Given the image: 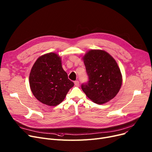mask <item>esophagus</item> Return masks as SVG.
<instances>
[{"label":"esophagus","instance_id":"esophagus-1","mask_svg":"<svg viewBox=\"0 0 152 152\" xmlns=\"http://www.w3.org/2000/svg\"><path fill=\"white\" fill-rule=\"evenodd\" d=\"M75 85L76 86H78L80 85V83H79L78 81H75Z\"/></svg>","mask_w":152,"mask_h":152}]
</instances>
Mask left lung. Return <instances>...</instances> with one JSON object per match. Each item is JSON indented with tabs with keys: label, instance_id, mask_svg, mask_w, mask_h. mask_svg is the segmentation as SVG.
Returning a JSON list of instances; mask_svg holds the SVG:
<instances>
[{
	"label": "left lung",
	"instance_id": "1",
	"mask_svg": "<svg viewBox=\"0 0 152 152\" xmlns=\"http://www.w3.org/2000/svg\"><path fill=\"white\" fill-rule=\"evenodd\" d=\"M83 60L89 76L88 82L81 85L86 95L98 104L113 99L122 83L121 72L114 58L105 51L91 50Z\"/></svg>",
	"mask_w": 152,
	"mask_h": 152
}]
</instances>
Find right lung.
Returning a JSON list of instances; mask_svg holds the SVG:
<instances>
[{
  "mask_svg": "<svg viewBox=\"0 0 152 152\" xmlns=\"http://www.w3.org/2000/svg\"><path fill=\"white\" fill-rule=\"evenodd\" d=\"M29 84L37 99L49 106L60 104L74 86L63 69L61 57L55 53L37 59L30 72Z\"/></svg>",
  "mask_w": 152,
  "mask_h": 152,
  "instance_id": "1",
  "label": "right lung"
}]
</instances>
